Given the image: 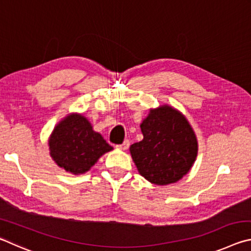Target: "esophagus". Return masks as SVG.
Wrapping results in <instances>:
<instances>
[{
  "label": "esophagus",
  "instance_id": "esophagus-1",
  "mask_svg": "<svg viewBox=\"0 0 251 251\" xmlns=\"http://www.w3.org/2000/svg\"><path fill=\"white\" fill-rule=\"evenodd\" d=\"M117 147H118V148H120V150H123V151H126V150H127V148H128V147H129V141H127V139H126V141H124V143H123V144H122V145H118Z\"/></svg>",
  "mask_w": 251,
  "mask_h": 251
}]
</instances>
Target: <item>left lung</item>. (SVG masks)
Segmentation results:
<instances>
[{
    "instance_id": "1",
    "label": "left lung",
    "mask_w": 251,
    "mask_h": 251,
    "mask_svg": "<svg viewBox=\"0 0 251 251\" xmlns=\"http://www.w3.org/2000/svg\"><path fill=\"white\" fill-rule=\"evenodd\" d=\"M143 141L129 147L141 175L151 184L164 186L181 179L196 160L195 131L180 112L163 105L151 109L142 122Z\"/></svg>"
}]
</instances>
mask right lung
Instances as JSON below:
<instances>
[{"label": "right lung", "instance_id": "1", "mask_svg": "<svg viewBox=\"0 0 251 251\" xmlns=\"http://www.w3.org/2000/svg\"><path fill=\"white\" fill-rule=\"evenodd\" d=\"M50 155L59 167L79 175L88 172L113 147L82 114H70L54 127L49 139Z\"/></svg>", "mask_w": 251, "mask_h": 251}]
</instances>
